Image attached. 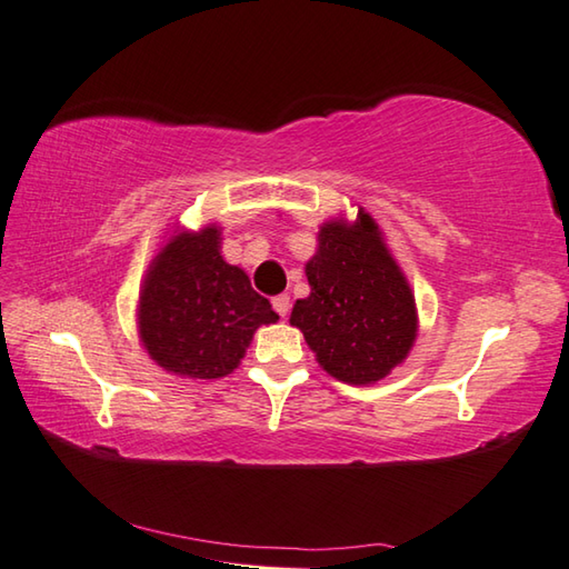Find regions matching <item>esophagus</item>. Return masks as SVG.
I'll return each instance as SVG.
<instances>
[{"mask_svg":"<svg viewBox=\"0 0 569 569\" xmlns=\"http://www.w3.org/2000/svg\"><path fill=\"white\" fill-rule=\"evenodd\" d=\"M271 303H273V310L278 312V316H281V318H286L288 316V312H291V298H288L286 293H281V296H276L273 300H271Z\"/></svg>","mask_w":569,"mask_h":569,"instance_id":"1","label":"esophagus"}]
</instances>
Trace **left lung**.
Returning <instances> with one entry per match:
<instances>
[{"instance_id":"obj_1","label":"left lung","mask_w":569,"mask_h":569,"mask_svg":"<svg viewBox=\"0 0 569 569\" xmlns=\"http://www.w3.org/2000/svg\"><path fill=\"white\" fill-rule=\"evenodd\" d=\"M306 276L310 296L296 300L291 325L330 377L369 386L403 365L418 337L416 296L365 208L355 222H322Z\"/></svg>"}]
</instances>
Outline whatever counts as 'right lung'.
<instances>
[{
    "mask_svg": "<svg viewBox=\"0 0 569 569\" xmlns=\"http://www.w3.org/2000/svg\"><path fill=\"white\" fill-rule=\"evenodd\" d=\"M271 303L249 276L222 257V227L171 229L141 281L139 342L163 371L180 379H222L244 359Z\"/></svg>",
    "mask_w": 569,
    "mask_h": 569,
    "instance_id": "right-lung-1",
    "label": "right lung"
}]
</instances>
